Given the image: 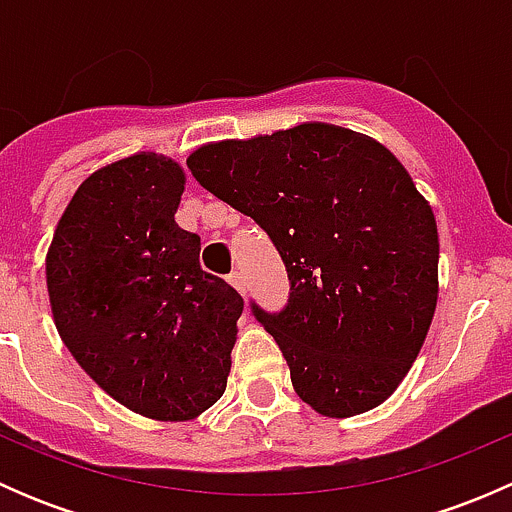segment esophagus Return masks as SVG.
<instances>
[{"instance_id": "34e87169", "label": "esophagus", "mask_w": 512, "mask_h": 512, "mask_svg": "<svg viewBox=\"0 0 512 512\" xmlns=\"http://www.w3.org/2000/svg\"><path fill=\"white\" fill-rule=\"evenodd\" d=\"M227 280H230V285L235 287L237 292H240V294H245L247 280H245V275H242V270H235V272H230V277H227Z\"/></svg>"}]
</instances>
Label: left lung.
Listing matches in <instances>:
<instances>
[{"label":"left lung","instance_id":"left-lung-1","mask_svg":"<svg viewBox=\"0 0 512 512\" xmlns=\"http://www.w3.org/2000/svg\"><path fill=\"white\" fill-rule=\"evenodd\" d=\"M188 168L255 220L285 262V307H250L287 359L299 399L329 418L389 399L438 299L436 218L404 165L369 136L302 123L208 143Z\"/></svg>","mask_w":512,"mask_h":512}]
</instances>
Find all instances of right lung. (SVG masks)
Wrapping results in <instances>:
<instances>
[{
    "label": "right lung",
    "instance_id": "add662e5",
    "mask_svg": "<svg viewBox=\"0 0 512 512\" xmlns=\"http://www.w3.org/2000/svg\"><path fill=\"white\" fill-rule=\"evenodd\" d=\"M183 190V168L156 153L98 168L46 255L61 342L108 396L156 421H188L223 396L245 304L175 223Z\"/></svg>",
    "mask_w": 512,
    "mask_h": 512
}]
</instances>
